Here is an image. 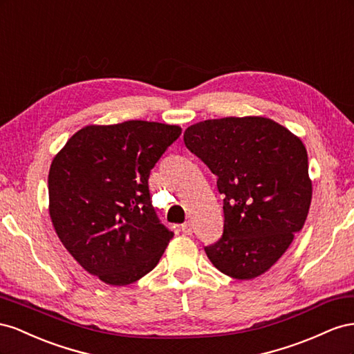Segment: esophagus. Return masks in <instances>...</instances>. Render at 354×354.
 I'll use <instances>...</instances> for the list:
<instances>
[{
    "label": "esophagus",
    "mask_w": 354,
    "mask_h": 354,
    "mask_svg": "<svg viewBox=\"0 0 354 354\" xmlns=\"http://www.w3.org/2000/svg\"><path fill=\"white\" fill-rule=\"evenodd\" d=\"M180 228H183V233H184V234H187V236L193 234V224H191L189 221L185 222V224H183V227H180Z\"/></svg>",
    "instance_id": "obj_1"
}]
</instances>
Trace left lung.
<instances>
[{
    "instance_id": "1",
    "label": "left lung",
    "mask_w": 354,
    "mask_h": 354,
    "mask_svg": "<svg viewBox=\"0 0 354 354\" xmlns=\"http://www.w3.org/2000/svg\"><path fill=\"white\" fill-rule=\"evenodd\" d=\"M185 147L218 176L224 233L205 252L221 272L239 280L264 274L302 230L311 203L307 149L264 117L200 121Z\"/></svg>"
}]
</instances>
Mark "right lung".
I'll use <instances>...</instances> for the list:
<instances>
[{
	"label": "right lung",
	"mask_w": 354,
	"mask_h": 354,
	"mask_svg": "<svg viewBox=\"0 0 354 354\" xmlns=\"http://www.w3.org/2000/svg\"><path fill=\"white\" fill-rule=\"evenodd\" d=\"M179 135V126L140 120L86 126L52 161L48 212L56 234L106 285L148 274L174 237L151 205L148 178Z\"/></svg>",
	"instance_id": "add662e5"
}]
</instances>
